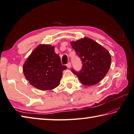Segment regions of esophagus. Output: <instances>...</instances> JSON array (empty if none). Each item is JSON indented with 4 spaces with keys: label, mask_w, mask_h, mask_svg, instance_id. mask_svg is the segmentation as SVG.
<instances>
[{
    "label": "esophagus",
    "mask_w": 134,
    "mask_h": 134,
    "mask_svg": "<svg viewBox=\"0 0 134 134\" xmlns=\"http://www.w3.org/2000/svg\"><path fill=\"white\" fill-rule=\"evenodd\" d=\"M67 67L69 68V69H70V68H71V63H69L67 64Z\"/></svg>",
    "instance_id": "34e87169"
}]
</instances>
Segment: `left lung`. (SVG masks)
I'll return each mask as SVG.
<instances>
[{
	"label": "left lung",
	"mask_w": 134,
	"mask_h": 134,
	"mask_svg": "<svg viewBox=\"0 0 134 134\" xmlns=\"http://www.w3.org/2000/svg\"><path fill=\"white\" fill-rule=\"evenodd\" d=\"M70 43L83 64L80 71L72 70V72L83 85L91 86L99 83L110 67L111 59L109 51L93 39L86 37Z\"/></svg>",
	"instance_id": "8db88e82"
}]
</instances>
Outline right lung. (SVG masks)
Returning a JSON list of instances; mask_svg holds the SVG:
<instances>
[{"label": "right lung", "instance_id": "add662e5", "mask_svg": "<svg viewBox=\"0 0 134 134\" xmlns=\"http://www.w3.org/2000/svg\"><path fill=\"white\" fill-rule=\"evenodd\" d=\"M60 56L51 44H41L34 50L23 65V72L30 84L42 91L53 90L59 85L63 71Z\"/></svg>", "mask_w": 134, "mask_h": 134}]
</instances>
